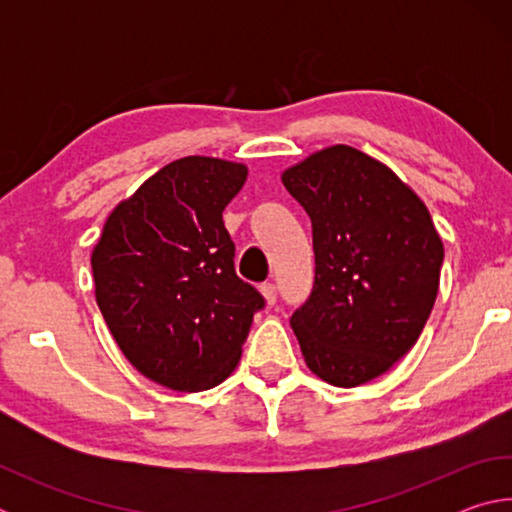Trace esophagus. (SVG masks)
Wrapping results in <instances>:
<instances>
[{
    "label": "esophagus",
    "mask_w": 512,
    "mask_h": 512,
    "mask_svg": "<svg viewBox=\"0 0 512 512\" xmlns=\"http://www.w3.org/2000/svg\"><path fill=\"white\" fill-rule=\"evenodd\" d=\"M262 296L266 300V305H275V302H277V287L273 282L262 284Z\"/></svg>",
    "instance_id": "obj_1"
}]
</instances>
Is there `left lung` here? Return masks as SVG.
I'll return each mask as SVG.
<instances>
[{
    "label": "left lung",
    "mask_w": 512,
    "mask_h": 512,
    "mask_svg": "<svg viewBox=\"0 0 512 512\" xmlns=\"http://www.w3.org/2000/svg\"><path fill=\"white\" fill-rule=\"evenodd\" d=\"M282 183L314 232V289L291 316L302 357L327 384H366L418 341L438 296L443 241L420 196L352 146L311 153Z\"/></svg>",
    "instance_id": "1"
}]
</instances>
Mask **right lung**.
<instances>
[{
    "label": "right lung",
    "instance_id": "add662e5",
    "mask_svg": "<svg viewBox=\"0 0 512 512\" xmlns=\"http://www.w3.org/2000/svg\"><path fill=\"white\" fill-rule=\"evenodd\" d=\"M246 164L205 155L169 162L121 201L92 250L97 305L119 350L171 391L230 375L264 298L235 273L223 210Z\"/></svg>",
    "mask_w": 512,
    "mask_h": 512
}]
</instances>
